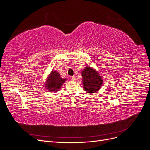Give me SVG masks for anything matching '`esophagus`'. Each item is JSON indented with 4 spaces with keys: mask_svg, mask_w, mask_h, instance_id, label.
Here are the masks:
<instances>
[{
    "mask_svg": "<svg viewBox=\"0 0 150 150\" xmlns=\"http://www.w3.org/2000/svg\"><path fill=\"white\" fill-rule=\"evenodd\" d=\"M71 79H72V81H76V76H72V78H71Z\"/></svg>",
    "mask_w": 150,
    "mask_h": 150,
    "instance_id": "1",
    "label": "esophagus"
}]
</instances>
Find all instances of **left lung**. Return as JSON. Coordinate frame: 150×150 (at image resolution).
<instances>
[{
	"mask_svg": "<svg viewBox=\"0 0 150 150\" xmlns=\"http://www.w3.org/2000/svg\"><path fill=\"white\" fill-rule=\"evenodd\" d=\"M82 76L84 88L86 93H96L102 86V78L93 68L86 66L82 71Z\"/></svg>",
	"mask_w": 150,
	"mask_h": 150,
	"instance_id": "left-lung-1",
	"label": "left lung"
}]
</instances>
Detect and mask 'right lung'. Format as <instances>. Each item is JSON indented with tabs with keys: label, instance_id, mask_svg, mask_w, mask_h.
Instances as JSON below:
<instances>
[{
	"label": "right lung",
	"instance_id": "obj_1",
	"mask_svg": "<svg viewBox=\"0 0 150 150\" xmlns=\"http://www.w3.org/2000/svg\"><path fill=\"white\" fill-rule=\"evenodd\" d=\"M66 80V79L61 78L60 74L57 72L52 71L51 73L49 75L45 87L50 91H58V90H59L61 86L65 82Z\"/></svg>",
	"mask_w": 150,
	"mask_h": 150
}]
</instances>
